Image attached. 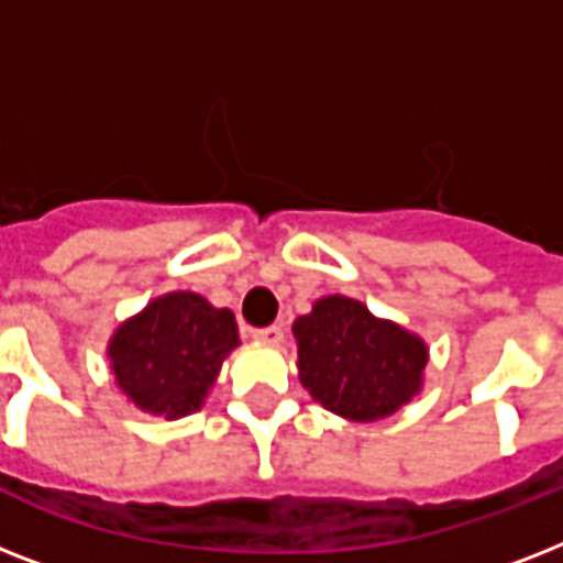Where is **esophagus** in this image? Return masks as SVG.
<instances>
[{"label": "esophagus", "instance_id": "1", "mask_svg": "<svg viewBox=\"0 0 563 563\" xmlns=\"http://www.w3.org/2000/svg\"><path fill=\"white\" fill-rule=\"evenodd\" d=\"M254 339L260 344H272V347H277V344H283V330L280 327H263V330H254Z\"/></svg>", "mask_w": 563, "mask_h": 563}]
</instances>
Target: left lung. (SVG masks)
<instances>
[{
  "instance_id": "1",
  "label": "left lung",
  "mask_w": 563,
  "mask_h": 563,
  "mask_svg": "<svg viewBox=\"0 0 563 563\" xmlns=\"http://www.w3.org/2000/svg\"><path fill=\"white\" fill-rule=\"evenodd\" d=\"M300 385L339 418L371 423L423 388L429 347L418 333L376 318L362 300L327 295L291 324Z\"/></svg>"
}]
</instances>
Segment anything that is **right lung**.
Instances as JSON below:
<instances>
[{"mask_svg":"<svg viewBox=\"0 0 563 563\" xmlns=\"http://www.w3.org/2000/svg\"><path fill=\"white\" fill-rule=\"evenodd\" d=\"M233 347L239 327L230 309L198 291H166L113 330L110 374L136 409L178 420L201 409Z\"/></svg>","mask_w":563,"mask_h":563,"instance_id":"right-lung-1","label":"right lung"}]
</instances>
